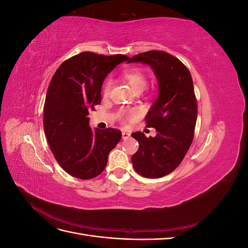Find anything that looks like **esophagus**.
Here are the masks:
<instances>
[{
    "mask_svg": "<svg viewBox=\"0 0 248 248\" xmlns=\"http://www.w3.org/2000/svg\"><path fill=\"white\" fill-rule=\"evenodd\" d=\"M122 138H123V140H128V139L130 138V133L123 131V132H122Z\"/></svg>",
    "mask_w": 248,
    "mask_h": 248,
    "instance_id": "obj_1",
    "label": "esophagus"
}]
</instances>
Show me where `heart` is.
<instances>
[{
    "mask_svg": "<svg viewBox=\"0 0 248 248\" xmlns=\"http://www.w3.org/2000/svg\"><path fill=\"white\" fill-rule=\"evenodd\" d=\"M123 77H124V79L128 82L129 86L137 93L141 92L147 86V82H148L147 74L144 70L138 68V67H131V68L125 70ZM110 90H111V81L110 79H108L106 82H104V85L102 87L103 97H108L110 93ZM139 117H140V111L139 109H136V108L129 109V110H123L121 114H120V118L122 119L123 122H126V121L132 122L134 120H137Z\"/></svg>",
    "mask_w": 248,
    "mask_h": 248,
    "instance_id": "heart-1",
    "label": "heart"
}]
</instances>
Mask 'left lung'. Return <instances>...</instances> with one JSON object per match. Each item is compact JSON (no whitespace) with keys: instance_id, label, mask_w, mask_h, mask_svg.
<instances>
[{"instance_id":"8db88e82","label":"left lung","mask_w":248,"mask_h":248,"mask_svg":"<svg viewBox=\"0 0 248 248\" xmlns=\"http://www.w3.org/2000/svg\"><path fill=\"white\" fill-rule=\"evenodd\" d=\"M132 62L151 67L159 94L145 118L146 126L155 128L156 136L131 134L139 141L131 161L142 177L161 178L181 163L193 140L198 108L191 74L179 59L161 50L141 52L129 59L128 63Z\"/></svg>"}]
</instances>
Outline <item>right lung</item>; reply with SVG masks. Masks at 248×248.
<instances>
[{"mask_svg": "<svg viewBox=\"0 0 248 248\" xmlns=\"http://www.w3.org/2000/svg\"><path fill=\"white\" fill-rule=\"evenodd\" d=\"M128 59L80 52L60 65L49 82L43 109L44 132L57 162L73 177L89 180L100 175L109 152L122 138L115 128L93 131L87 116L101 102L104 78Z\"/></svg>", "mask_w": 248, "mask_h": 248, "instance_id": "obj_1", "label": "right lung"}]
</instances>
